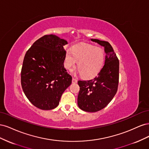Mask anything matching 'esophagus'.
<instances>
[{
    "mask_svg": "<svg viewBox=\"0 0 149 149\" xmlns=\"http://www.w3.org/2000/svg\"><path fill=\"white\" fill-rule=\"evenodd\" d=\"M78 81V80L75 79V78H73L72 79V83H76Z\"/></svg>",
    "mask_w": 149,
    "mask_h": 149,
    "instance_id": "1",
    "label": "esophagus"
}]
</instances>
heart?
<instances>
[{
  "label": "heart",
  "instance_id": "heart-1",
  "mask_svg": "<svg viewBox=\"0 0 149 149\" xmlns=\"http://www.w3.org/2000/svg\"><path fill=\"white\" fill-rule=\"evenodd\" d=\"M105 60V55L100 48L90 45H81L67 50L64 57V66L69 71H73L78 62V69L83 78H93L100 73Z\"/></svg>",
  "mask_w": 149,
  "mask_h": 149
}]
</instances>
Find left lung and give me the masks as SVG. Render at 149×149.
<instances>
[{"label": "left lung", "mask_w": 149, "mask_h": 149, "mask_svg": "<svg viewBox=\"0 0 149 149\" xmlns=\"http://www.w3.org/2000/svg\"><path fill=\"white\" fill-rule=\"evenodd\" d=\"M91 40L104 48L105 63L95 78L78 81L80 87L78 105L84 111L94 112L104 108L118 91L119 61L109 43L97 39Z\"/></svg>", "instance_id": "obj_1"}]
</instances>
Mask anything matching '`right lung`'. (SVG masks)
<instances>
[{"label":"right lung","instance_id":"1","mask_svg":"<svg viewBox=\"0 0 149 149\" xmlns=\"http://www.w3.org/2000/svg\"><path fill=\"white\" fill-rule=\"evenodd\" d=\"M66 40L45 35L26 52L21 71V84L30 102L40 109L56 107L72 77L64 67Z\"/></svg>","mask_w":149,"mask_h":149}]
</instances>
